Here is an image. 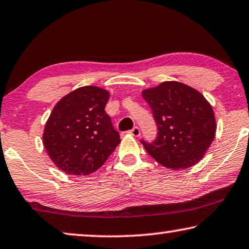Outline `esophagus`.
<instances>
[{
    "mask_svg": "<svg viewBox=\"0 0 249 249\" xmlns=\"http://www.w3.org/2000/svg\"><path fill=\"white\" fill-rule=\"evenodd\" d=\"M129 134H131V135H133V136H135V137H139L141 135V129L137 127V126H135V127L129 131Z\"/></svg>",
    "mask_w": 249,
    "mask_h": 249,
    "instance_id": "34e87169",
    "label": "esophagus"
}]
</instances>
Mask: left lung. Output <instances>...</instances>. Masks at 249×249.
Listing matches in <instances>:
<instances>
[{
	"instance_id": "left-lung-1",
	"label": "left lung",
	"mask_w": 249,
	"mask_h": 249,
	"mask_svg": "<svg viewBox=\"0 0 249 249\" xmlns=\"http://www.w3.org/2000/svg\"><path fill=\"white\" fill-rule=\"evenodd\" d=\"M142 96L153 109L159 135L144 148L164 167L185 169L196 165L216 134L214 110L203 94L184 83L166 81L146 89Z\"/></svg>"
}]
</instances>
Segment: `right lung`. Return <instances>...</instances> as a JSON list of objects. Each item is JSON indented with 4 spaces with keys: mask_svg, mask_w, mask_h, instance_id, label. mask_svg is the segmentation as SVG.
<instances>
[{
    "mask_svg": "<svg viewBox=\"0 0 249 249\" xmlns=\"http://www.w3.org/2000/svg\"><path fill=\"white\" fill-rule=\"evenodd\" d=\"M108 90L82 86L63 96L47 118L43 145L58 169L86 176L97 171L121 143L105 113Z\"/></svg>",
    "mask_w": 249,
    "mask_h": 249,
    "instance_id": "add662e5",
    "label": "right lung"
}]
</instances>
